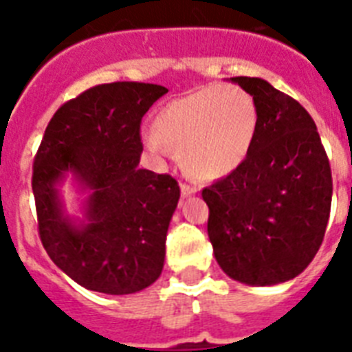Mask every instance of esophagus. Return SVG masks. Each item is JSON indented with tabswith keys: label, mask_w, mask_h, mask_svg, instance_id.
Masks as SVG:
<instances>
[{
	"label": "esophagus",
	"mask_w": 352,
	"mask_h": 352,
	"mask_svg": "<svg viewBox=\"0 0 352 352\" xmlns=\"http://www.w3.org/2000/svg\"><path fill=\"white\" fill-rule=\"evenodd\" d=\"M195 193H197V190H195V188L188 186V184H181V195L184 199L190 197V195H195Z\"/></svg>",
	"instance_id": "obj_1"
}]
</instances>
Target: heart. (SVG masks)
I'll return each mask as SVG.
<instances>
[{
  "mask_svg": "<svg viewBox=\"0 0 352 352\" xmlns=\"http://www.w3.org/2000/svg\"><path fill=\"white\" fill-rule=\"evenodd\" d=\"M259 126L254 96L239 85L214 84L160 107L142 144L153 157L175 149L188 175L219 181L250 155Z\"/></svg>",
  "mask_w": 352,
  "mask_h": 352,
  "instance_id": "obj_1",
  "label": "heart"
}]
</instances>
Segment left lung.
<instances>
[{
    "instance_id": "left-lung-1",
    "label": "left lung",
    "mask_w": 352,
    "mask_h": 352,
    "mask_svg": "<svg viewBox=\"0 0 352 352\" xmlns=\"http://www.w3.org/2000/svg\"><path fill=\"white\" fill-rule=\"evenodd\" d=\"M230 82L254 96L259 126L245 162L203 190L208 237L228 278L272 287L300 276L322 245L333 201L331 166L300 102L263 78Z\"/></svg>"
}]
</instances>
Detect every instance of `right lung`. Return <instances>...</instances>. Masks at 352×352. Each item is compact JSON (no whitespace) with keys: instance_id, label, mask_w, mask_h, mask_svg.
Returning a JSON list of instances; mask_svg holds the SVG:
<instances>
[{"instance_id":"add662e5","label":"right lung","mask_w":352,"mask_h":352,"mask_svg":"<svg viewBox=\"0 0 352 352\" xmlns=\"http://www.w3.org/2000/svg\"><path fill=\"white\" fill-rule=\"evenodd\" d=\"M166 87L115 82L63 104L34 159L32 193L43 248L62 272L102 294L140 292L164 268L166 235L181 190L175 179L140 170V120ZM77 188L76 216L63 182Z\"/></svg>"}]
</instances>
